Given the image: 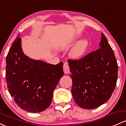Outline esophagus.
Listing matches in <instances>:
<instances>
[{
  "mask_svg": "<svg viewBox=\"0 0 126 126\" xmlns=\"http://www.w3.org/2000/svg\"><path fill=\"white\" fill-rule=\"evenodd\" d=\"M63 71H64V73H66V74H67L70 72V69H69V66H68L67 63H64L63 64Z\"/></svg>",
  "mask_w": 126,
  "mask_h": 126,
  "instance_id": "1",
  "label": "esophagus"
}]
</instances>
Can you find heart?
I'll use <instances>...</instances> for the list:
<instances>
[{
    "label": "heart",
    "mask_w": 126,
    "mask_h": 126,
    "mask_svg": "<svg viewBox=\"0 0 126 126\" xmlns=\"http://www.w3.org/2000/svg\"><path fill=\"white\" fill-rule=\"evenodd\" d=\"M88 47L86 40H82L78 41L70 51V56L73 58L78 59L83 56Z\"/></svg>",
    "instance_id": "obj_1"
}]
</instances>
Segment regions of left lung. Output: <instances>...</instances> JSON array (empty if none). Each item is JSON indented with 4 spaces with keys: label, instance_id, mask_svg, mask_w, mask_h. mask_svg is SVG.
I'll list each match as a JSON object with an SVG mask.
<instances>
[{
    "label": "left lung",
    "instance_id": "8db88e82",
    "mask_svg": "<svg viewBox=\"0 0 126 126\" xmlns=\"http://www.w3.org/2000/svg\"><path fill=\"white\" fill-rule=\"evenodd\" d=\"M99 46L79 60L68 59L72 95L77 105L84 109H94L106 102L116 86L117 62L103 33Z\"/></svg>",
    "mask_w": 126,
    "mask_h": 126
}]
</instances>
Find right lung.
<instances>
[{
  "instance_id": "add662e5",
  "label": "right lung",
  "mask_w": 126,
  "mask_h": 126,
  "mask_svg": "<svg viewBox=\"0 0 126 126\" xmlns=\"http://www.w3.org/2000/svg\"><path fill=\"white\" fill-rule=\"evenodd\" d=\"M21 43L18 37L6 56L8 89L20 108L40 112L51 104L53 91L64 73L63 63L53 65L30 59L23 53Z\"/></svg>"
}]
</instances>
